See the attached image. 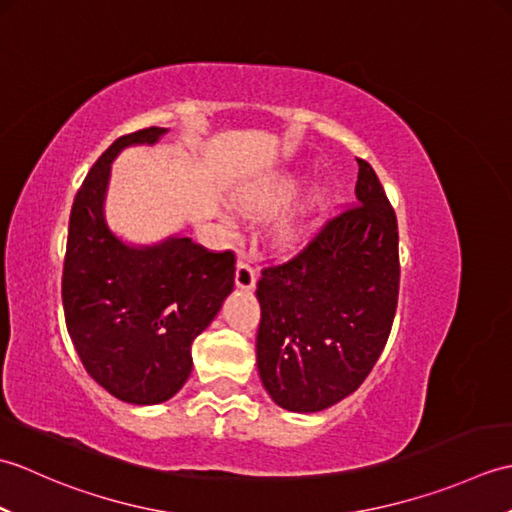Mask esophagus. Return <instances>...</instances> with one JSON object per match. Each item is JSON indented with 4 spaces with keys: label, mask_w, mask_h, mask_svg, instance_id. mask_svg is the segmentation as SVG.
Here are the masks:
<instances>
[{
    "label": "esophagus",
    "mask_w": 512,
    "mask_h": 512,
    "mask_svg": "<svg viewBox=\"0 0 512 512\" xmlns=\"http://www.w3.org/2000/svg\"><path fill=\"white\" fill-rule=\"evenodd\" d=\"M255 281H257V275H255V268L250 266V262L246 259V255H242L239 257V262H237V270H235V284H237V288H242V290H250L255 286Z\"/></svg>",
    "instance_id": "obj_1"
}]
</instances>
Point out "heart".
Here are the masks:
<instances>
[{
    "mask_svg": "<svg viewBox=\"0 0 512 512\" xmlns=\"http://www.w3.org/2000/svg\"><path fill=\"white\" fill-rule=\"evenodd\" d=\"M299 184L301 180L297 176H281L270 180L264 187H259L255 191L246 193L242 200H239V206H242V211L246 215H266V213H273L281 206L288 204L292 198H295L297 191H299ZM228 217V215H224ZM279 235L284 239H292L297 235V226L292 220L284 222L279 226Z\"/></svg>",
    "mask_w": 512,
    "mask_h": 512,
    "instance_id": "obj_1",
    "label": "heart"
}]
</instances>
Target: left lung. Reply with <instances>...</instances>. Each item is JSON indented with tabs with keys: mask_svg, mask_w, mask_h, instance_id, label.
Here are the masks:
<instances>
[{
	"mask_svg": "<svg viewBox=\"0 0 512 512\" xmlns=\"http://www.w3.org/2000/svg\"><path fill=\"white\" fill-rule=\"evenodd\" d=\"M356 160L358 204L257 281L259 378L288 411L328 409L361 387L394 323L396 213L372 165Z\"/></svg>",
	"mask_w": 512,
	"mask_h": 512,
	"instance_id": "obj_1",
	"label": "left lung"
}]
</instances>
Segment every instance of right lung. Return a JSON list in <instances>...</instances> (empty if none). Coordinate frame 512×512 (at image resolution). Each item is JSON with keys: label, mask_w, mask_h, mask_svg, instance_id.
Instances as JSON below:
<instances>
[{"label": "right lung", "mask_w": 512, "mask_h": 512, "mask_svg": "<svg viewBox=\"0 0 512 512\" xmlns=\"http://www.w3.org/2000/svg\"><path fill=\"white\" fill-rule=\"evenodd\" d=\"M165 127L121 136L76 193L63 264V312L83 367L129 405H158L187 383L191 343L235 286V255L189 237L127 244L105 220L112 162L125 147L154 145Z\"/></svg>", "instance_id": "1"}]
</instances>
